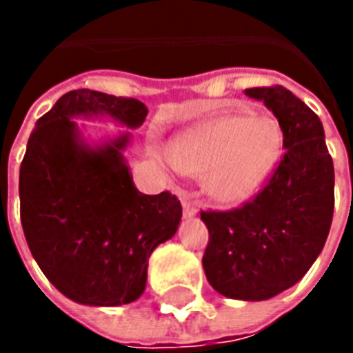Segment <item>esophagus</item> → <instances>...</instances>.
I'll use <instances>...</instances> for the list:
<instances>
[{"instance_id":"1","label":"esophagus","mask_w":353,"mask_h":353,"mask_svg":"<svg viewBox=\"0 0 353 353\" xmlns=\"http://www.w3.org/2000/svg\"><path fill=\"white\" fill-rule=\"evenodd\" d=\"M198 203L196 201H192V199L188 198H183V214H185V218H194V216L198 214Z\"/></svg>"}]
</instances>
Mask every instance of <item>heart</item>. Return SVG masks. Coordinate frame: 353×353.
Here are the masks:
<instances>
[{
  "label": "heart",
  "mask_w": 353,
  "mask_h": 353,
  "mask_svg": "<svg viewBox=\"0 0 353 353\" xmlns=\"http://www.w3.org/2000/svg\"><path fill=\"white\" fill-rule=\"evenodd\" d=\"M284 148L279 121L245 112L199 122L168 143L170 165L183 174H205L210 198L240 205L254 198L273 176Z\"/></svg>",
  "instance_id": "heart-1"
}]
</instances>
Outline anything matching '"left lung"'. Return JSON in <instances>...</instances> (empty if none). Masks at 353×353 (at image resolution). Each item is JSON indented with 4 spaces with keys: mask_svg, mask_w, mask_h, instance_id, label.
<instances>
[{
    "mask_svg": "<svg viewBox=\"0 0 353 353\" xmlns=\"http://www.w3.org/2000/svg\"><path fill=\"white\" fill-rule=\"evenodd\" d=\"M284 133V157L262 192L227 212L207 210L203 269L220 295L268 301L307 273L334 218V161L321 119L282 85L251 88Z\"/></svg>",
    "mask_w": 353,
    "mask_h": 353,
    "instance_id": "obj_1",
    "label": "left lung"
}]
</instances>
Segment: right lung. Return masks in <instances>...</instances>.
<instances>
[{"mask_svg": "<svg viewBox=\"0 0 353 353\" xmlns=\"http://www.w3.org/2000/svg\"><path fill=\"white\" fill-rule=\"evenodd\" d=\"M148 110L135 99L74 90L38 119L19 166L25 240L49 282L85 306H122L146 288L148 258L176 234L181 203L139 192L124 150L132 133L90 143L73 119H110L128 130Z\"/></svg>", "mask_w": 353, "mask_h": 353, "instance_id": "right-lung-1", "label": "right lung"}]
</instances>
